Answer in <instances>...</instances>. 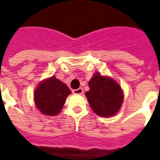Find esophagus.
<instances>
[{
  "mask_svg": "<svg viewBox=\"0 0 160 160\" xmlns=\"http://www.w3.org/2000/svg\"><path fill=\"white\" fill-rule=\"evenodd\" d=\"M73 93H74V94H82V93H83V89H82L81 87L78 88V89H73Z\"/></svg>",
  "mask_w": 160,
  "mask_h": 160,
  "instance_id": "34e87169",
  "label": "esophagus"
}]
</instances>
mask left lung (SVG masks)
<instances>
[{"label":"left lung","mask_w":160,"mask_h":160,"mask_svg":"<svg viewBox=\"0 0 160 160\" xmlns=\"http://www.w3.org/2000/svg\"><path fill=\"white\" fill-rule=\"evenodd\" d=\"M90 90L86 92L93 111L101 117H111L122 106L123 94L120 86L111 78L95 73L89 81Z\"/></svg>","instance_id":"8db88e82"}]
</instances>
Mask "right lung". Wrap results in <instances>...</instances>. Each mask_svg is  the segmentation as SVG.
<instances>
[{"mask_svg": "<svg viewBox=\"0 0 160 160\" xmlns=\"http://www.w3.org/2000/svg\"><path fill=\"white\" fill-rule=\"evenodd\" d=\"M69 88L53 76L42 81L36 89L34 98L38 109L42 114L56 116L59 113L66 101Z\"/></svg>", "mask_w": 160, "mask_h": 160, "instance_id": "add662e5", "label": "right lung"}]
</instances>
